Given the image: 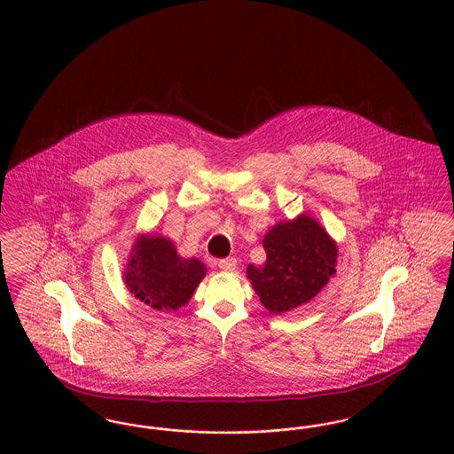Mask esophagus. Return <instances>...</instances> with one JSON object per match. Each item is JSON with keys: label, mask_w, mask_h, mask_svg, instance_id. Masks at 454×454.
<instances>
[{"label": "esophagus", "mask_w": 454, "mask_h": 454, "mask_svg": "<svg viewBox=\"0 0 454 454\" xmlns=\"http://www.w3.org/2000/svg\"><path fill=\"white\" fill-rule=\"evenodd\" d=\"M237 259L235 257H228V259H221L217 262V267L224 272H231L237 269Z\"/></svg>", "instance_id": "obj_1"}]
</instances>
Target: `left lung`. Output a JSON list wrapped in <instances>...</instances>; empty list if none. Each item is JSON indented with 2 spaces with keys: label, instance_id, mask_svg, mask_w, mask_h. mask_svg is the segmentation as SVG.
Instances as JSON below:
<instances>
[{
  "label": "left lung",
  "instance_id": "8db88e82",
  "mask_svg": "<svg viewBox=\"0 0 454 454\" xmlns=\"http://www.w3.org/2000/svg\"><path fill=\"white\" fill-rule=\"evenodd\" d=\"M263 248L265 263L248 265L247 276L270 313H286L309 301L335 274V243L304 215L276 224L263 238Z\"/></svg>",
  "mask_w": 454,
  "mask_h": 454
}]
</instances>
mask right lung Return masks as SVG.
<instances>
[{"mask_svg": "<svg viewBox=\"0 0 454 454\" xmlns=\"http://www.w3.org/2000/svg\"><path fill=\"white\" fill-rule=\"evenodd\" d=\"M204 276V263L180 259L170 239L143 237L132 247L124 279L139 301L154 309H176L192 298Z\"/></svg>", "mask_w": 454, "mask_h": 454, "instance_id": "add662e5", "label": "right lung"}]
</instances>
